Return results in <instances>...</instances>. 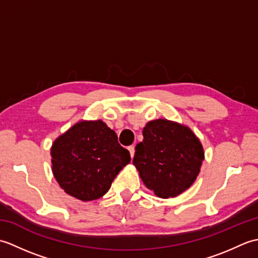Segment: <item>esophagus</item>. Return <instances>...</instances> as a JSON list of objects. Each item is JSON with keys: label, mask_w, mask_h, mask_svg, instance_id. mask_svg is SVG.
Segmentation results:
<instances>
[{"label": "esophagus", "mask_w": 258, "mask_h": 258, "mask_svg": "<svg viewBox=\"0 0 258 258\" xmlns=\"http://www.w3.org/2000/svg\"><path fill=\"white\" fill-rule=\"evenodd\" d=\"M128 151H130V154H131V157L133 158L134 156V153H135V147L132 145V146H128Z\"/></svg>", "instance_id": "34e87169"}]
</instances>
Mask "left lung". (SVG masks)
I'll use <instances>...</instances> for the list:
<instances>
[{"label": "left lung", "instance_id": "8db88e82", "mask_svg": "<svg viewBox=\"0 0 258 258\" xmlns=\"http://www.w3.org/2000/svg\"><path fill=\"white\" fill-rule=\"evenodd\" d=\"M143 136L133 164L146 187L162 199L183 193L194 183L204 160L200 140L188 127L167 119L151 120Z\"/></svg>", "mask_w": 258, "mask_h": 258}]
</instances>
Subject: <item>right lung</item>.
Returning <instances> with one entry per match:
<instances>
[{
	"instance_id": "1",
	"label": "right lung",
	"mask_w": 258,
	"mask_h": 258,
	"mask_svg": "<svg viewBox=\"0 0 258 258\" xmlns=\"http://www.w3.org/2000/svg\"><path fill=\"white\" fill-rule=\"evenodd\" d=\"M51 155L59 186L84 202L107 193L118 172L131 161L116 133L102 120L75 124L55 140Z\"/></svg>"
}]
</instances>
